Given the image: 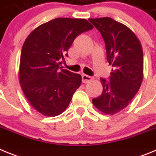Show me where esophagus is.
<instances>
[{
	"mask_svg": "<svg viewBox=\"0 0 156 156\" xmlns=\"http://www.w3.org/2000/svg\"><path fill=\"white\" fill-rule=\"evenodd\" d=\"M92 80H93V78H92L91 76H90L85 75V74L82 75V82L83 83H89L90 81H91Z\"/></svg>",
	"mask_w": 156,
	"mask_h": 156,
	"instance_id": "34e87169",
	"label": "esophagus"
}]
</instances>
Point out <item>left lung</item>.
Here are the masks:
<instances>
[{"label": "left lung", "mask_w": 156, "mask_h": 156, "mask_svg": "<svg viewBox=\"0 0 156 156\" xmlns=\"http://www.w3.org/2000/svg\"><path fill=\"white\" fill-rule=\"evenodd\" d=\"M105 43L107 60L114 69L110 82L101 79L103 90L92 103L101 112L115 115L131 102L144 76L142 46L129 27L109 17L88 19Z\"/></svg>", "instance_id": "obj_1"}]
</instances>
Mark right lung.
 <instances>
[{"label":"right lung","instance_id":"1","mask_svg":"<svg viewBox=\"0 0 156 156\" xmlns=\"http://www.w3.org/2000/svg\"><path fill=\"white\" fill-rule=\"evenodd\" d=\"M94 27L84 19L57 18L29 34L23 45L19 80L32 107L45 116H56L67 108L81 76L62 69V59L76 37Z\"/></svg>","mask_w":156,"mask_h":156}]
</instances>
